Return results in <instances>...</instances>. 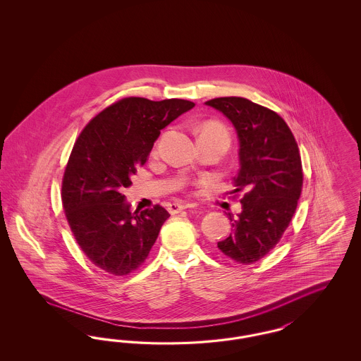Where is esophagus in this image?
<instances>
[{
	"instance_id": "1",
	"label": "esophagus",
	"mask_w": 361,
	"mask_h": 361,
	"mask_svg": "<svg viewBox=\"0 0 361 361\" xmlns=\"http://www.w3.org/2000/svg\"><path fill=\"white\" fill-rule=\"evenodd\" d=\"M192 204H181V203H171L169 204V212L171 214H178V212H181L183 209H187V208H192Z\"/></svg>"
}]
</instances>
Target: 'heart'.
<instances>
[{
	"label": "heart",
	"instance_id": "b5f03b06",
	"mask_svg": "<svg viewBox=\"0 0 361 361\" xmlns=\"http://www.w3.org/2000/svg\"><path fill=\"white\" fill-rule=\"evenodd\" d=\"M208 133H221V134L227 135V130L224 128V126L219 124V123H207L200 128V135L208 134Z\"/></svg>",
	"mask_w": 361,
	"mask_h": 361
}]
</instances>
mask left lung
Listing matches in <instances>:
<instances>
[{
	"mask_svg": "<svg viewBox=\"0 0 361 361\" xmlns=\"http://www.w3.org/2000/svg\"><path fill=\"white\" fill-rule=\"evenodd\" d=\"M206 104L224 112L238 133L240 168L234 193L245 192L240 215L227 214L233 230L218 247L238 264H253L275 247L291 224L303 188L299 147L288 124L267 106L243 97Z\"/></svg>",
	"mask_w": 361,
	"mask_h": 361,
	"instance_id": "left-lung-1",
	"label": "left lung"
}]
</instances>
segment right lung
<instances>
[{
	"label": "right lung",
	"instance_id": "add662e5",
	"mask_svg": "<svg viewBox=\"0 0 361 361\" xmlns=\"http://www.w3.org/2000/svg\"><path fill=\"white\" fill-rule=\"evenodd\" d=\"M193 106L181 99L124 97L75 139L62 178V204L81 250L108 275L137 271L171 216L159 204L131 212L123 190L146 164L161 130Z\"/></svg>",
	"mask_w": 361,
	"mask_h": 361
}]
</instances>
